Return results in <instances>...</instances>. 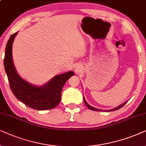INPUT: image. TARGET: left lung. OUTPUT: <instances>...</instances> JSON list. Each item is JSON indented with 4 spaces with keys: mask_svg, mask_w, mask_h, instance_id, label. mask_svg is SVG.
<instances>
[{
    "mask_svg": "<svg viewBox=\"0 0 146 146\" xmlns=\"http://www.w3.org/2000/svg\"><path fill=\"white\" fill-rule=\"evenodd\" d=\"M83 101H84V103H85V104L86 105V106L87 107V108H88L89 110H93V111H115V110H119V109H120L121 108H122V107H123L124 105H125L126 103L127 102V101H126L125 102H124L123 104H122L121 105H120V106H119L118 107H117V108H113V109H111V110H100V109H98V108H93V107H92V106H91L90 105H89L88 104H87V102L86 101H85V98L84 97H83Z\"/></svg>",
    "mask_w": 146,
    "mask_h": 146,
    "instance_id": "obj_1",
    "label": "left lung"
}]
</instances>
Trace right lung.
<instances>
[{"label":"right lung","mask_w":146,"mask_h":146,"mask_svg":"<svg viewBox=\"0 0 146 146\" xmlns=\"http://www.w3.org/2000/svg\"><path fill=\"white\" fill-rule=\"evenodd\" d=\"M17 33V32L12 35L8 40L4 59L5 69L11 91L19 100L29 108L36 110L55 108L61 101V93L64 85L74 75V73L70 71L56 75L41 86H36L25 81L18 74L13 60V43Z\"/></svg>","instance_id":"right-lung-1"}]
</instances>
